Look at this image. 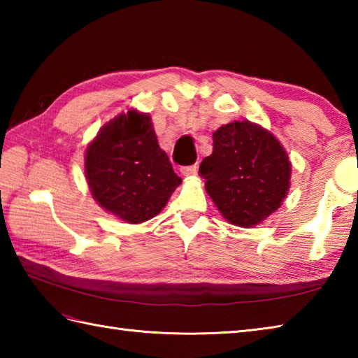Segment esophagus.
Returning a JSON list of instances; mask_svg holds the SVG:
<instances>
[{"label":"esophagus","instance_id":"1","mask_svg":"<svg viewBox=\"0 0 358 358\" xmlns=\"http://www.w3.org/2000/svg\"><path fill=\"white\" fill-rule=\"evenodd\" d=\"M196 171H199V166L191 164V166H181L180 172L185 175V177H191V175H195Z\"/></svg>","mask_w":358,"mask_h":358}]
</instances>
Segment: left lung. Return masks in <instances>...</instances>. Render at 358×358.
<instances>
[{
    "label": "left lung",
    "instance_id": "8db88e82",
    "mask_svg": "<svg viewBox=\"0 0 358 358\" xmlns=\"http://www.w3.org/2000/svg\"><path fill=\"white\" fill-rule=\"evenodd\" d=\"M200 175L227 222L250 227L280 208L291 163L271 132L248 120L234 121L214 132V152L201 162Z\"/></svg>",
    "mask_w": 358,
    "mask_h": 358
}]
</instances>
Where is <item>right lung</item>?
<instances>
[{"instance_id": "add662e5", "label": "right lung", "mask_w": 358, "mask_h": 358, "mask_svg": "<svg viewBox=\"0 0 358 358\" xmlns=\"http://www.w3.org/2000/svg\"><path fill=\"white\" fill-rule=\"evenodd\" d=\"M86 178L100 206L132 224L155 217L181 185L150 117L136 110L113 118L89 144Z\"/></svg>"}]
</instances>
